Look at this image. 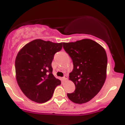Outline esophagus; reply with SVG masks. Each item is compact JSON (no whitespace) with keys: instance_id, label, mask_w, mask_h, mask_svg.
Listing matches in <instances>:
<instances>
[{"instance_id":"1","label":"esophagus","mask_w":125,"mask_h":125,"mask_svg":"<svg viewBox=\"0 0 125 125\" xmlns=\"http://www.w3.org/2000/svg\"><path fill=\"white\" fill-rule=\"evenodd\" d=\"M67 79H68V76L66 75H64V77H63L64 80H65V81H66V80H67Z\"/></svg>"}]
</instances>
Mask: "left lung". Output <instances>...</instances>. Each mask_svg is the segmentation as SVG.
<instances>
[{
  "instance_id": "1",
  "label": "left lung",
  "mask_w": 125,
  "mask_h": 125,
  "mask_svg": "<svg viewBox=\"0 0 125 125\" xmlns=\"http://www.w3.org/2000/svg\"><path fill=\"white\" fill-rule=\"evenodd\" d=\"M63 47L73 62L69 79L75 90L67 96L76 104L89 101L101 89L106 79L108 58L104 48L93 40L83 39L63 43Z\"/></svg>"
}]
</instances>
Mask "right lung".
<instances>
[{
  "label": "right lung",
  "instance_id": "1",
  "mask_svg": "<svg viewBox=\"0 0 125 125\" xmlns=\"http://www.w3.org/2000/svg\"><path fill=\"white\" fill-rule=\"evenodd\" d=\"M62 48V43L37 39L27 43L18 52L15 61L16 80L30 100L38 103L48 101L56 87L61 84L52 73V62L55 53Z\"/></svg>",
  "mask_w": 125,
  "mask_h": 125
}]
</instances>
